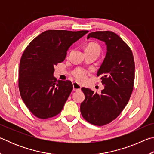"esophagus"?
Returning a JSON list of instances; mask_svg holds the SVG:
<instances>
[{"instance_id": "obj_1", "label": "esophagus", "mask_w": 154, "mask_h": 154, "mask_svg": "<svg viewBox=\"0 0 154 154\" xmlns=\"http://www.w3.org/2000/svg\"><path fill=\"white\" fill-rule=\"evenodd\" d=\"M72 87H73V90L75 91V92H77V91L80 90L81 88H82L81 85L79 84H78V83L76 82L72 83Z\"/></svg>"}]
</instances>
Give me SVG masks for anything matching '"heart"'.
<instances>
[{"instance_id": "1", "label": "heart", "mask_w": 154, "mask_h": 154, "mask_svg": "<svg viewBox=\"0 0 154 154\" xmlns=\"http://www.w3.org/2000/svg\"><path fill=\"white\" fill-rule=\"evenodd\" d=\"M88 49H96L100 51V47L98 45L94 43H90L85 47V50ZM89 71L82 69H77L73 72V75L75 79L80 82H83L86 79L88 75H89Z\"/></svg>"}]
</instances>
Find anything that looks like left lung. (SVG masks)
Returning a JSON list of instances; mask_svg holds the SVG:
<instances>
[{"instance_id":"left-lung-1","label":"left lung","mask_w":154,"mask_h":154,"mask_svg":"<svg viewBox=\"0 0 154 154\" xmlns=\"http://www.w3.org/2000/svg\"><path fill=\"white\" fill-rule=\"evenodd\" d=\"M91 37L103 41L106 46L105 58L97 72L105 88L99 95L82 88L85 100L80 111L89 123L103 126L116 119L128 103L133 90L134 61L128 45L113 32H91L87 38Z\"/></svg>"}]
</instances>
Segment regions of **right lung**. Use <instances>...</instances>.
Listing matches in <instances>:
<instances>
[{
    "instance_id": "add662e5",
    "label": "right lung",
    "mask_w": 154,
    "mask_h": 154,
    "mask_svg": "<svg viewBox=\"0 0 154 154\" xmlns=\"http://www.w3.org/2000/svg\"><path fill=\"white\" fill-rule=\"evenodd\" d=\"M88 32L47 30L26 48L20 62L19 90L26 106L36 117L50 118L62 110L72 84L69 80L57 81L54 66L63 62L70 47Z\"/></svg>"
}]
</instances>
